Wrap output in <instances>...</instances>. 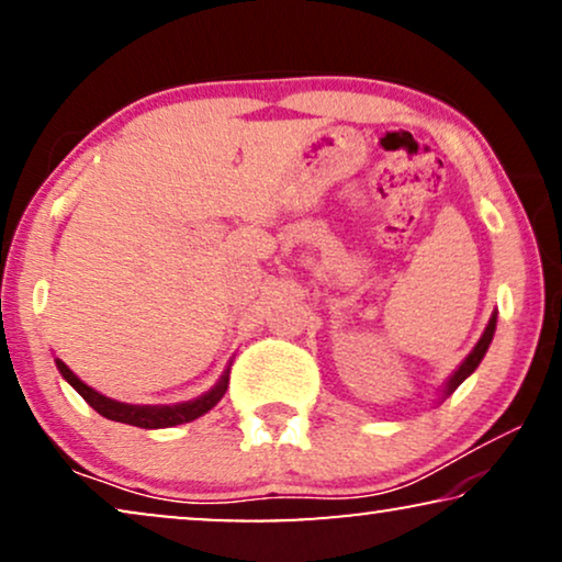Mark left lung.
Here are the masks:
<instances>
[{
    "mask_svg": "<svg viewBox=\"0 0 562 562\" xmlns=\"http://www.w3.org/2000/svg\"><path fill=\"white\" fill-rule=\"evenodd\" d=\"M494 333H496V312L491 314V319H488V325H486V329H483V335H481V340L475 342V348L471 350V356H468L463 363L458 366V371L450 375L448 379V383H445V391H442V396H450L452 391H456L460 383H463L468 375H471L475 368H479V363L483 360V356H486V350H488V345H491V340H494Z\"/></svg>",
    "mask_w": 562,
    "mask_h": 562,
    "instance_id": "left-lung-1",
    "label": "left lung"
}]
</instances>
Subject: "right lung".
Returning a JSON list of instances; mask_svg holds the SVG:
<instances>
[{
    "label": "right lung",
    "mask_w": 562,
    "mask_h": 562,
    "mask_svg": "<svg viewBox=\"0 0 562 562\" xmlns=\"http://www.w3.org/2000/svg\"><path fill=\"white\" fill-rule=\"evenodd\" d=\"M56 366L64 379L71 383V386L79 391L83 402H87L91 409L102 414V417L112 419V422H122V425H133V427H143V429H160V427H176L183 425V422H191L196 417H202L212 409L214 404L225 396L227 391V381H229V368L222 373V379L217 381V386L206 391V394L196 396L194 402H183V404H173V406H140V404H125V402H114V398L99 394L91 386H87L79 375H76L71 368H68L64 360L56 358Z\"/></svg>",
    "instance_id": "1"
}]
</instances>
